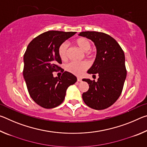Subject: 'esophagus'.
I'll return each instance as SVG.
<instances>
[{
  "label": "esophagus",
  "mask_w": 147,
  "mask_h": 147,
  "mask_svg": "<svg viewBox=\"0 0 147 147\" xmlns=\"http://www.w3.org/2000/svg\"><path fill=\"white\" fill-rule=\"evenodd\" d=\"M77 81H78V82H81L82 81V78H77Z\"/></svg>",
  "instance_id": "esophagus-1"
}]
</instances>
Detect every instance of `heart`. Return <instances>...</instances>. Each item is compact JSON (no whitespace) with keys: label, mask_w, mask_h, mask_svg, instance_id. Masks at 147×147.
<instances>
[{"label":"heart","mask_w":147,"mask_h":147,"mask_svg":"<svg viewBox=\"0 0 147 147\" xmlns=\"http://www.w3.org/2000/svg\"><path fill=\"white\" fill-rule=\"evenodd\" d=\"M75 43L82 51L84 52L88 51L91 48V43L88 39L85 38H80L77 39ZM68 45L67 43H61L58 47V55L62 60H65L67 58ZM88 68V64L86 62H74L72 61L66 65L65 69L69 73L80 76Z\"/></svg>","instance_id":"heart-1"}]
</instances>
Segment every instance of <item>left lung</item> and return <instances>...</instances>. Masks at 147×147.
I'll list each match as a JSON object with an SVG mask.
<instances>
[{
    "label": "left lung",
    "mask_w": 147,
    "mask_h": 147,
    "mask_svg": "<svg viewBox=\"0 0 147 147\" xmlns=\"http://www.w3.org/2000/svg\"><path fill=\"white\" fill-rule=\"evenodd\" d=\"M78 36L90 39L95 45L96 58L88 73L98 75L96 82L82 80L89 87L82 94L83 100L96 110L106 109L115 102L123 91L126 77L124 53L115 39L103 32H82Z\"/></svg>",
    "instance_id": "left-lung-1"
}]
</instances>
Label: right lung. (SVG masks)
<instances>
[{
	"mask_svg": "<svg viewBox=\"0 0 147 147\" xmlns=\"http://www.w3.org/2000/svg\"><path fill=\"white\" fill-rule=\"evenodd\" d=\"M76 32L48 31L34 38L24 54L23 76L33 100L47 109L55 108L64 100L68 87L77 80L71 73L65 71L61 78L53 73L60 69L58 47Z\"/></svg>",
	"mask_w": 147,
	"mask_h": 147,
	"instance_id": "add662e5",
	"label": "right lung"
}]
</instances>
